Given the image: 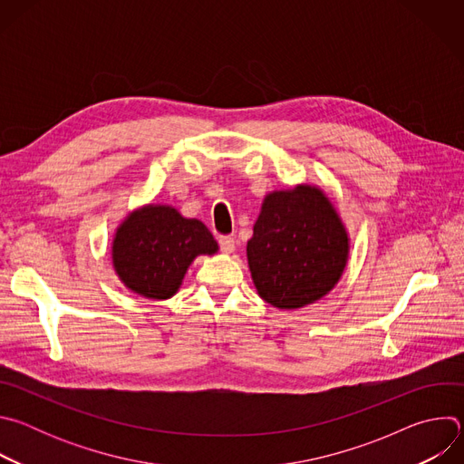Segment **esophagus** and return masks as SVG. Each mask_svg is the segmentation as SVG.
Listing matches in <instances>:
<instances>
[{"instance_id": "1", "label": "esophagus", "mask_w": 464, "mask_h": 464, "mask_svg": "<svg viewBox=\"0 0 464 464\" xmlns=\"http://www.w3.org/2000/svg\"><path fill=\"white\" fill-rule=\"evenodd\" d=\"M218 244H220V249H222L224 253H231V251L235 249V238H233L231 235H222V237L218 238Z\"/></svg>"}]
</instances>
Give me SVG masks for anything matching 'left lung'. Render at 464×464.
Returning <instances> with one entry per match:
<instances>
[{
    "instance_id": "8db88e82",
    "label": "left lung",
    "mask_w": 464,
    "mask_h": 464,
    "mask_svg": "<svg viewBox=\"0 0 464 464\" xmlns=\"http://www.w3.org/2000/svg\"><path fill=\"white\" fill-rule=\"evenodd\" d=\"M349 238L326 196L314 187L266 196L247 242L258 295L277 308H301L338 283Z\"/></svg>"
}]
</instances>
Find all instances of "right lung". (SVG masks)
Returning a JSON list of instances; mask_svg holds the SVG:
<instances>
[{
	"label": "right lung",
	"mask_w": 464,
	"mask_h": 464,
	"mask_svg": "<svg viewBox=\"0 0 464 464\" xmlns=\"http://www.w3.org/2000/svg\"><path fill=\"white\" fill-rule=\"evenodd\" d=\"M217 240L196 218L172 208L149 206L131 213L117 229L113 264L121 281L140 295L167 299L176 294L192 258L215 253Z\"/></svg>",
	"instance_id": "add662e5"
}]
</instances>
